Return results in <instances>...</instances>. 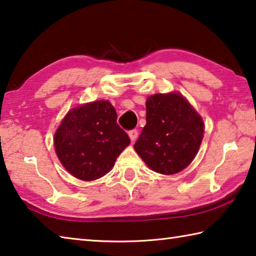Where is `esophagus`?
<instances>
[{"mask_svg": "<svg viewBox=\"0 0 256 256\" xmlns=\"http://www.w3.org/2000/svg\"><path fill=\"white\" fill-rule=\"evenodd\" d=\"M128 136L131 138V141L134 142L138 138V130H132V131L128 132Z\"/></svg>", "mask_w": 256, "mask_h": 256, "instance_id": "obj_1", "label": "esophagus"}]
</instances>
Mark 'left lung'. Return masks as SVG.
Returning <instances> with one entry per match:
<instances>
[{"label":"left lung","instance_id":"left-lung-1","mask_svg":"<svg viewBox=\"0 0 256 256\" xmlns=\"http://www.w3.org/2000/svg\"><path fill=\"white\" fill-rule=\"evenodd\" d=\"M146 124L134 148L151 170L174 174L192 164L204 138V120L179 92L146 100Z\"/></svg>","mask_w":256,"mask_h":256}]
</instances>
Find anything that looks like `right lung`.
Wrapping results in <instances>:
<instances>
[{
    "label": "right lung",
    "mask_w": 256,
    "mask_h": 256,
    "mask_svg": "<svg viewBox=\"0 0 256 256\" xmlns=\"http://www.w3.org/2000/svg\"><path fill=\"white\" fill-rule=\"evenodd\" d=\"M108 100H96L69 110L54 133L58 159L77 179L92 181L113 169L130 140L118 126Z\"/></svg>",
    "instance_id": "obj_1"
}]
</instances>
